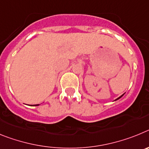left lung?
<instances>
[{
    "mask_svg": "<svg viewBox=\"0 0 149 149\" xmlns=\"http://www.w3.org/2000/svg\"><path fill=\"white\" fill-rule=\"evenodd\" d=\"M122 96H123V95H122V96H120V97H119V98H117V99H116V100H118V99H119V98H122Z\"/></svg>",
    "mask_w": 149,
    "mask_h": 149,
    "instance_id": "1",
    "label": "left lung"
}]
</instances>
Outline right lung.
Here are the masks:
<instances>
[{"label": "right lung", "mask_w": 149, "mask_h": 149, "mask_svg": "<svg viewBox=\"0 0 149 149\" xmlns=\"http://www.w3.org/2000/svg\"><path fill=\"white\" fill-rule=\"evenodd\" d=\"M37 105H39V104H37Z\"/></svg>", "instance_id": "1"}]
</instances>
